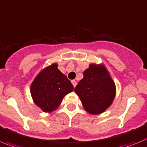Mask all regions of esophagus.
Returning <instances> with one entry per match:
<instances>
[{"mask_svg": "<svg viewBox=\"0 0 147 147\" xmlns=\"http://www.w3.org/2000/svg\"><path fill=\"white\" fill-rule=\"evenodd\" d=\"M71 83H72V84L74 85V87H76V82L75 80H72L71 81Z\"/></svg>", "mask_w": 147, "mask_h": 147, "instance_id": "esophagus-1", "label": "esophagus"}]
</instances>
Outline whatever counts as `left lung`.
<instances>
[{"label":"left lung","mask_w":147,"mask_h":147,"mask_svg":"<svg viewBox=\"0 0 147 147\" xmlns=\"http://www.w3.org/2000/svg\"><path fill=\"white\" fill-rule=\"evenodd\" d=\"M74 91L87 112L98 114L112 103L116 88L103 65L90 64L84 71V77L79 81Z\"/></svg>","instance_id":"obj_1"}]
</instances>
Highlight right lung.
<instances>
[{
  "label": "right lung",
  "mask_w": 147,
  "mask_h": 147,
  "mask_svg": "<svg viewBox=\"0 0 147 147\" xmlns=\"http://www.w3.org/2000/svg\"><path fill=\"white\" fill-rule=\"evenodd\" d=\"M74 90L71 81L54 63L38 74L30 87L35 103L44 112H51L60 106L63 98Z\"/></svg>",
  "instance_id": "right-lung-1"
}]
</instances>
